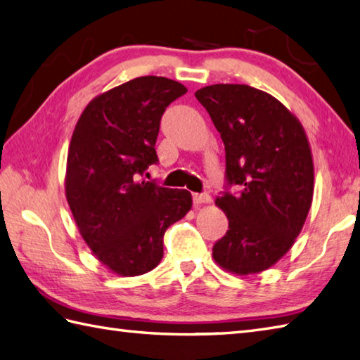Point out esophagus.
<instances>
[{"instance_id": "esophagus-1", "label": "esophagus", "mask_w": 360, "mask_h": 360, "mask_svg": "<svg viewBox=\"0 0 360 360\" xmlns=\"http://www.w3.org/2000/svg\"><path fill=\"white\" fill-rule=\"evenodd\" d=\"M193 202L196 205L200 204H210L212 202V196L207 193H195L193 195Z\"/></svg>"}]
</instances>
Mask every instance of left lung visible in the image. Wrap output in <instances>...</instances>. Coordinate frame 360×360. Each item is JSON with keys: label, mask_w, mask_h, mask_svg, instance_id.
<instances>
[{"label": "left lung", "mask_w": 360, "mask_h": 360, "mask_svg": "<svg viewBox=\"0 0 360 360\" xmlns=\"http://www.w3.org/2000/svg\"><path fill=\"white\" fill-rule=\"evenodd\" d=\"M226 148V176L240 192L215 204L229 231L213 259L236 275L269 269L294 246L314 195V162L300 120L274 96L235 83L198 89Z\"/></svg>", "instance_id": "1"}]
</instances>
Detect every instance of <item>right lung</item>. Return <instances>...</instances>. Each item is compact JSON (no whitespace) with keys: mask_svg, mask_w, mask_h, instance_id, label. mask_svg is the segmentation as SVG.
Returning a JSON list of instances; mask_svg holds the SVG:
<instances>
[{"mask_svg":"<svg viewBox=\"0 0 360 360\" xmlns=\"http://www.w3.org/2000/svg\"><path fill=\"white\" fill-rule=\"evenodd\" d=\"M187 88L145 75L105 91L83 110L68 150L65 193L82 238L122 277L147 274L164 255V233L192 209L187 190L139 178L158 162L160 117Z\"/></svg>","mask_w":360,"mask_h":360,"instance_id":"obj_1","label":"right lung"}]
</instances>
